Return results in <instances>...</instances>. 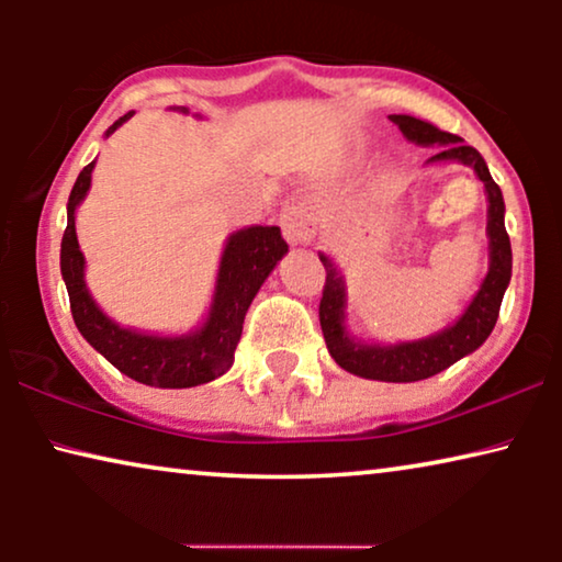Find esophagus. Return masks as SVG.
I'll return each instance as SVG.
<instances>
[{"label": "esophagus", "mask_w": 562, "mask_h": 562, "mask_svg": "<svg viewBox=\"0 0 562 562\" xmlns=\"http://www.w3.org/2000/svg\"><path fill=\"white\" fill-rule=\"evenodd\" d=\"M281 227H283V237H286L291 245H306L312 243L317 222H314V214L310 206L291 204L281 214Z\"/></svg>", "instance_id": "obj_1"}]
</instances>
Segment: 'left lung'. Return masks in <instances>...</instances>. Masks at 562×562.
Returning a JSON list of instances; mask_svg holds the SVG:
<instances>
[{
	"label": "left lung",
	"mask_w": 562,
	"mask_h": 562,
	"mask_svg": "<svg viewBox=\"0 0 562 562\" xmlns=\"http://www.w3.org/2000/svg\"><path fill=\"white\" fill-rule=\"evenodd\" d=\"M389 120L398 125L402 135L414 145L435 148V156L427 158L425 166L435 164H463L471 166L486 191V235H488V273L483 276L479 291L468 302L463 314L452 325L437 329L435 335L404 342H366L350 335L348 329V286L340 268L333 258L319 252L322 266L327 271L325 291L319 302V325L325 335L329 356L335 363L352 375L386 383H412L429 379L445 371L460 358L479 350L494 329L502 310L504 291L512 281V243L504 227V196L498 183L491 179L486 160L473 145H465L463 137L442 133L425 120L409 114H389Z\"/></svg>",
	"instance_id": "obj_1"
}]
</instances>
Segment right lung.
I'll list each match as a JSON object with an SVG mask.
<instances>
[{"mask_svg": "<svg viewBox=\"0 0 562 562\" xmlns=\"http://www.w3.org/2000/svg\"><path fill=\"white\" fill-rule=\"evenodd\" d=\"M173 110L189 114L187 106H173ZM133 114L135 112H127L125 117L114 122L104 137L125 125ZM94 166L97 160H91L74 183L66 204L68 225L64 240H60V276H64L74 322L83 340L97 352H102L117 371L145 386L191 389L220 379L235 363V348L240 342L248 306L273 268L279 266V260L289 252L281 229L276 225H250L235 229L227 237L220 258L217 281H214L212 304L206 310V317L194 329L183 335H158L125 327L97 304L87 279H83L87 258H83L79 237H76V210L89 194Z\"/></svg>", "mask_w": 562, "mask_h": 562, "instance_id": "right-lung-1", "label": "right lung"}]
</instances>
